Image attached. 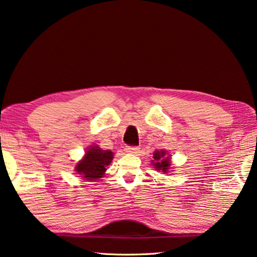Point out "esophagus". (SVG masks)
Segmentation results:
<instances>
[{"mask_svg":"<svg viewBox=\"0 0 257 257\" xmlns=\"http://www.w3.org/2000/svg\"><path fill=\"white\" fill-rule=\"evenodd\" d=\"M124 151H125V153H128V154H137L138 151H139V147H137V146H125Z\"/></svg>","mask_w":257,"mask_h":257,"instance_id":"1","label":"esophagus"}]
</instances>
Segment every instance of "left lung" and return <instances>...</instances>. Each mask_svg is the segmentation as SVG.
<instances>
[{
    "label": "left lung",
    "instance_id": "obj_1",
    "mask_svg": "<svg viewBox=\"0 0 257 257\" xmlns=\"http://www.w3.org/2000/svg\"><path fill=\"white\" fill-rule=\"evenodd\" d=\"M165 151H156L153 154L154 159V168L156 170H162L163 172H167L170 167V159L169 156L165 155Z\"/></svg>",
    "mask_w": 257,
    "mask_h": 257
}]
</instances>
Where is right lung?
<instances>
[{"label":"right lung","instance_id":"add662e5","mask_svg":"<svg viewBox=\"0 0 257 257\" xmlns=\"http://www.w3.org/2000/svg\"><path fill=\"white\" fill-rule=\"evenodd\" d=\"M112 159L113 153L111 151H103L97 146L90 147L86 152L85 158L77 164L76 171L86 179L95 180L102 178Z\"/></svg>","mask_w":257,"mask_h":257}]
</instances>
